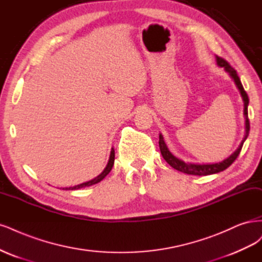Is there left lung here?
Returning <instances> with one entry per match:
<instances>
[{
  "label": "left lung",
  "mask_w": 262,
  "mask_h": 262,
  "mask_svg": "<svg viewBox=\"0 0 262 262\" xmlns=\"http://www.w3.org/2000/svg\"><path fill=\"white\" fill-rule=\"evenodd\" d=\"M216 63L220 67H224V70L230 74L231 77L233 78L236 87L238 88L243 101H244V115H245V122H246V134H245V137L243 139V141L241 142L239 147L237 148V150L235 151L234 154H232L229 158L225 159L224 161L219 162V163H212V164H195V163H186L182 161L179 158H176L174 155H172L170 152V150L167 149L165 142L163 140V136L161 134L159 135V147H160V151H161V155L164 158L165 161L170 164L175 170L186 173L189 175H210V174H215L219 172L224 171L225 168L229 167L236 159H237L242 147L244 145V141L247 139L248 134H249V129H250V124H249V120H248V103H249V99L248 96L246 94V91L244 90V87L241 82V79L238 77L237 73L233 69V67L227 63L224 58L216 56Z\"/></svg>",
  "instance_id": "left-lung-1"
}]
</instances>
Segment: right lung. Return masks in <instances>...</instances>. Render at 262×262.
Segmentation results:
<instances>
[{"mask_svg":"<svg viewBox=\"0 0 262 262\" xmlns=\"http://www.w3.org/2000/svg\"><path fill=\"white\" fill-rule=\"evenodd\" d=\"M114 158H115V152H114V149L112 148L111 150V155H110V159H108V162H107V165L105 166V168L103 170V172L101 173L100 175H98L96 179L91 180L89 182H86V183H82V184H79V185H76V186L74 187H69V188H65L66 190H74V189H79V188H82V187H88V186H91V185H95L99 182L102 181L104 177L110 173V171L112 170L113 167V164H114ZM64 189V188H63Z\"/></svg>","mask_w":262,"mask_h":262,"instance_id":"right-lung-1","label":"right lung"}]
</instances>
